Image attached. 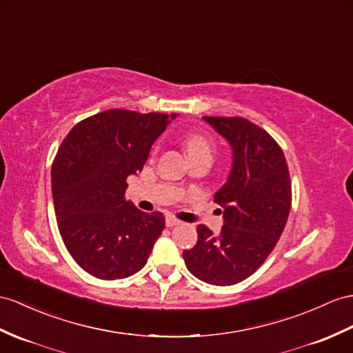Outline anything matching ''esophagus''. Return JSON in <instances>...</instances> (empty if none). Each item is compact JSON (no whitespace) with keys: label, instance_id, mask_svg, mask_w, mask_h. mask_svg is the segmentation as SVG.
I'll list each match as a JSON object with an SVG mask.
<instances>
[{"label":"esophagus","instance_id":"34e87169","mask_svg":"<svg viewBox=\"0 0 353 353\" xmlns=\"http://www.w3.org/2000/svg\"><path fill=\"white\" fill-rule=\"evenodd\" d=\"M178 225H181V221H179L178 219L172 217V216H168V217H166V226H168V228H174V226H178Z\"/></svg>","mask_w":353,"mask_h":353}]
</instances>
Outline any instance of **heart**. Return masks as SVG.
Returning <instances> with one entry per match:
<instances>
[{"label": "heart", "instance_id": "heart-1", "mask_svg": "<svg viewBox=\"0 0 353 353\" xmlns=\"http://www.w3.org/2000/svg\"><path fill=\"white\" fill-rule=\"evenodd\" d=\"M185 150H187L188 157H196V156L212 157L214 142L208 136L193 133V134L187 136Z\"/></svg>", "mask_w": 353, "mask_h": 353}]
</instances>
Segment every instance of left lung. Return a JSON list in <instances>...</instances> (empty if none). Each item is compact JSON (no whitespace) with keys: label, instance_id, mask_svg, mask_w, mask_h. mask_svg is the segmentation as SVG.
<instances>
[{"label":"left lung","instance_id":"left-lung-1","mask_svg":"<svg viewBox=\"0 0 353 353\" xmlns=\"http://www.w3.org/2000/svg\"><path fill=\"white\" fill-rule=\"evenodd\" d=\"M203 119L234 154L228 181L214 194L225 225L219 235L197 226V243L183 257L196 279L230 286L250 277L276 247L292 205L290 176L279 143L259 125L239 117Z\"/></svg>","mask_w":353,"mask_h":353}]
</instances>
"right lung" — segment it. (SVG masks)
Here are the masks:
<instances>
[{
    "instance_id": "add662e5",
    "label": "right lung",
    "mask_w": 353,
    "mask_h": 353,
    "mask_svg": "<svg viewBox=\"0 0 353 353\" xmlns=\"http://www.w3.org/2000/svg\"><path fill=\"white\" fill-rule=\"evenodd\" d=\"M169 123L157 112L109 109L77 123L58 148L50 174L58 229L74 262L94 277L141 271L165 229L161 212L137 210L125 190Z\"/></svg>"
}]
</instances>
